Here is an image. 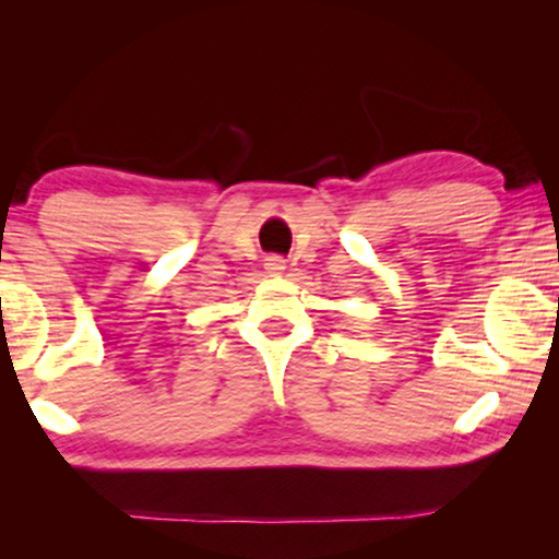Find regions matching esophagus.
<instances>
[{"label":"esophagus","instance_id":"34e87169","mask_svg":"<svg viewBox=\"0 0 559 559\" xmlns=\"http://www.w3.org/2000/svg\"><path fill=\"white\" fill-rule=\"evenodd\" d=\"M283 269H286V261H283V258H278V255L265 258V271L273 273V276H278V273H283Z\"/></svg>","mask_w":559,"mask_h":559}]
</instances>
